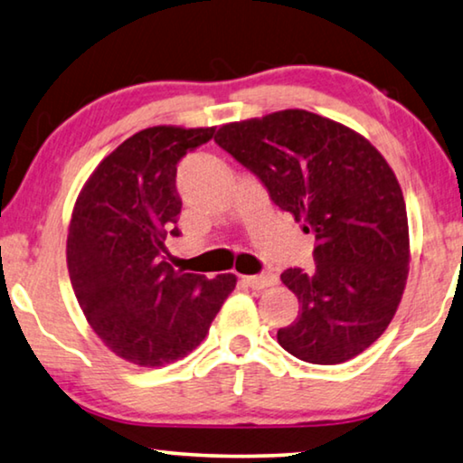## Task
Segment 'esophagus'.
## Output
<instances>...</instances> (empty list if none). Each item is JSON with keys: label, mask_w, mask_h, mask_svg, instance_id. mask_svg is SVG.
Listing matches in <instances>:
<instances>
[{"label": "esophagus", "mask_w": 463, "mask_h": 463, "mask_svg": "<svg viewBox=\"0 0 463 463\" xmlns=\"http://www.w3.org/2000/svg\"><path fill=\"white\" fill-rule=\"evenodd\" d=\"M243 282L247 287H251V288H255V291H258V288L274 285L276 274L266 272V274H255V276H243Z\"/></svg>", "instance_id": "34e87169"}]
</instances>
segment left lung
I'll return each instance as SVG.
<instances>
[{"instance_id": "left-lung-1", "label": "left lung", "mask_w": 463, "mask_h": 463, "mask_svg": "<svg viewBox=\"0 0 463 463\" xmlns=\"http://www.w3.org/2000/svg\"><path fill=\"white\" fill-rule=\"evenodd\" d=\"M213 141L316 234L314 272L280 274L299 299L298 320L276 335L280 347L322 365L360 355L391 324L408 280V212L395 172L360 133L306 109L224 124Z\"/></svg>"}]
</instances>
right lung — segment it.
<instances>
[{"instance_id": "1", "label": "right lung", "mask_w": 463, "mask_h": 463, "mask_svg": "<svg viewBox=\"0 0 463 463\" xmlns=\"http://www.w3.org/2000/svg\"><path fill=\"white\" fill-rule=\"evenodd\" d=\"M212 137L213 127L139 130L103 157L74 203L66 243L74 295L106 347L130 364L189 355L237 285L234 274L210 280L162 258L165 234H181L176 164Z\"/></svg>"}]
</instances>
